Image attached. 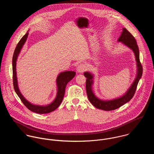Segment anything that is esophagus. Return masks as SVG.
<instances>
[{
    "label": "esophagus",
    "mask_w": 154,
    "mask_h": 154,
    "mask_svg": "<svg viewBox=\"0 0 154 154\" xmlns=\"http://www.w3.org/2000/svg\"><path fill=\"white\" fill-rule=\"evenodd\" d=\"M86 70H87V67L84 64L79 65L78 66H77V68H76L77 72H80V73H82L84 71H85Z\"/></svg>",
    "instance_id": "1"
}]
</instances>
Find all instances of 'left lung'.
Listing matches in <instances>:
<instances>
[{"label":"left lung","instance_id":"8db88e82","mask_svg":"<svg viewBox=\"0 0 154 154\" xmlns=\"http://www.w3.org/2000/svg\"><path fill=\"white\" fill-rule=\"evenodd\" d=\"M119 42H122L123 44L129 47L132 49V51L134 53V56L136 57V61L137 63V75L134 81L132 83V85L129 89L127 91L125 94L123 96L111 100H101L98 98L93 93L92 90V85L93 84V80L94 78L93 75L88 72H85L84 73V75L87 78L86 81V90L87 94L88 95V99L91 103L96 108L101 110H105V111H111L114 110L120 107L125 104L129 102L132 97H133L136 89L137 88V86L140 79L142 77V73H143V68L139 60V47L137 45L136 41L134 37L132 35V34L126 29L123 28V32L121 34L119 38L118 39Z\"/></svg>","mask_w":154,"mask_h":154}]
</instances>
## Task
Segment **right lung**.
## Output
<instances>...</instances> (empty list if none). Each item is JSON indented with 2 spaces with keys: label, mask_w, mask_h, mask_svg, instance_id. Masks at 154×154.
Returning a JSON list of instances; mask_svg holds the SVG:
<instances>
[{
  "label": "right lung",
  "mask_w": 154,
  "mask_h": 154,
  "mask_svg": "<svg viewBox=\"0 0 154 154\" xmlns=\"http://www.w3.org/2000/svg\"><path fill=\"white\" fill-rule=\"evenodd\" d=\"M28 32L26 33L22 38L20 40L19 43L17 44L14 53L13 58H12V70H13V84L15 91L17 94L18 95L20 98L21 99L23 104L25 106V107L32 112L38 113V114H46L53 111L56 110L61 104L63 98L64 97L65 88L67 83L70 81L73 77L76 75V72L73 71H66L60 73L57 79H56V84L57 86V95L56 97L55 100L50 104L47 106H37L34 105L28 101L22 95L21 93L18 85V81L17 77V71H16V63L18 56L21 51V50L25 44L26 38L28 37Z\"/></svg>",
  "instance_id": "1"
}]
</instances>
